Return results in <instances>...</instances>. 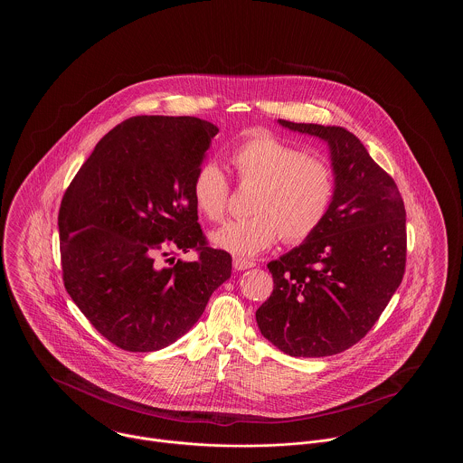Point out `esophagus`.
<instances>
[{
	"label": "esophagus",
	"instance_id": "34e87169",
	"mask_svg": "<svg viewBox=\"0 0 463 463\" xmlns=\"http://www.w3.org/2000/svg\"><path fill=\"white\" fill-rule=\"evenodd\" d=\"M232 265H234L236 270H246V269H251V267H255L257 264H255L253 260H246V259L236 257V259L232 260Z\"/></svg>",
	"mask_w": 463,
	"mask_h": 463
}]
</instances>
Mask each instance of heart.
I'll return each mask as SVG.
<instances>
[{"label": "heart", "instance_id": "heart-1", "mask_svg": "<svg viewBox=\"0 0 463 463\" xmlns=\"http://www.w3.org/2000/svg\"><path fill=\"white\" fill-rule=\"evenodd\" d=\"M231 161L241 182L260 184L253 199V217L236 219L213 231V246L238 257H257L283 236L298 242L325 222L336 193L335 172L321 159L267 132H255L234 147ZM193 196L199 212L219 222L229 204V180L221 165L199 166Z\"/></svg>", "mask_w": 463, "mask_h": 463}]
</instances>
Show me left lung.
Here are the masks:
<instances>
[{
  "instance_id": "8db88e82",
  "label": "left lung",
  "mask_w": 463,
  "mask_h": 463,
  "mask_svg": "<svg viewBox=\"0 0 463 463\" xmlns=\"http://www.w3.org/2000/svg\"><path fill=\"white\" fill-rule=\"evenodd\" d=\"M326 142L336 193L314 234L267 264L270 297L257 310L265 338L293 357H325L357 344L387 307L406 264V212L396 182L342 127L291 123Z\"/></svg>"
}]
</instances>
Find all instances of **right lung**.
<instances>
[{
  "label": "right lung",
  "instance_id": "right-lung-1",
  "mask_svg": "<svg viewBox=\"0 0 463 463\" xmlns=\"http://www.w3.org/2000/svg\"><path fill=\"white\" fill-rule=\"evenodd\" d=\"M217 133L194 116H135L95 146L67 187L59 212L64 287L123 351L174 344L231 278L232 259L206 246L193 196ZM193 247L194 263L169 256Z\"/></svg>",
  "mask_w": 463,
  "mask_h": 463
}]
</instances>
